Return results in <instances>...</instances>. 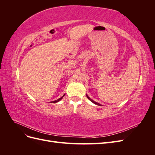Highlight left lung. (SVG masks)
<instances>
[{
  "mask_svg": "<svg viewBox=\"0 0 155 155\" xmlns=\"http://www.w3.org/2000/svg\"><path fill=\"white\" fill-rule=\"evenodd\" d=\"M86 96H87V98H88V99L89 100H90L91 101H92V102L93 103V104H96V105H99V106H102V105H101L100 104H99V103H97V102L94 101V100H92V99H91V98L88 97V96L87 94H86Z\"/></svg>",
  "mask_w": 155,
  "mask_h": 155,
  "instance_id": "1",
  "label": "left lung"
}]
</instances>
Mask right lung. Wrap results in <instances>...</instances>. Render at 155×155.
I'll return each instance as SVG.
<instances>
[{
  "label": "right lung",
  "instance_id": "obj_1",
  "mask_svg": "<svg viewBox=\"0 0 155 155\" xmlns=\"http://www.w3.org/2000/svg\"><path fill=\"white\" fill-rule=\"evenodd\" d=\"M64 95L65 94H64L61 97H60V98H59V99L58 100H55V101H51V103H54V104H55V103H58V102H59V101H61V99H63V97L64 96Z\"/></svg>",
  "mask_w": 155,
  "mask_h": 155
}]
</instances>
